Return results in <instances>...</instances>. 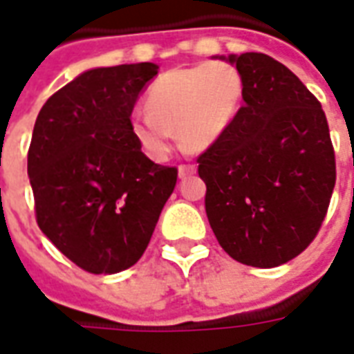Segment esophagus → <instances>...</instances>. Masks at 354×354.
<instances>
[{"label":"esophagus","mask_w":354,"mask_h":354,"mask_svg":"<svg viewBox=\"0 0 354 354\" xmlns=\"http://www.w3.org/2000/svg\"><path fill=\"white\" fill-rule=\"evenodd\" d=\"M195 165H180L178 167V176L180 178H187L192 176V174H195Z\"/></svg>","instance_id":"1"}]
</instances>
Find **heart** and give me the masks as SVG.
Returning a JSON list of instances; mask_svg holds the SVG:
<instances>
[{
    "instance_id": "obj_1",
    "label": "heart",
    "mask_w": 354,
    "mask_h": 354,
    "mask_svg": "<svg viewBox=\"0 0 354 354\" xmlns=\"http://www.w3.org/2000/svg\"><path fill=\"white\" fill-rule=\"evenodd\" d=\"M243 91V75L227 62L170 70L149 85L147 113L134 115L132 131L153 157L169 153L174 131L182 147L203 151L227 131Z\"/></svg>"
}]
</instances>
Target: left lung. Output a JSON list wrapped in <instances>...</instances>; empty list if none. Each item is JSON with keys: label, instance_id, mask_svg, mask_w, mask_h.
Segmentation results:
<instances>
[{"label": "left lung", "instance_id": "1", "mask_svg": "<svg viewBox=\"0 0 354 354\" xmlns=\"http://www.w3.org/2000/svg\"><path fill=\"white\" fill-rule=\"evenodd\" d=\"M245 104L197 157L205 208L233 260L277 267L317 237L335 185V155L317 96L263 53L231 55Z\"/></svg>", "mask_w": 354, "mask_h": 354}]
</instances>
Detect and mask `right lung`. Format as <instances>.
<instances>
[{"mask_svg":"<svg viewBox=\"0 0 354 354\" xmlns=\"http://www.w3.org/2000/svg\"><path fill=\"white\" fill-rule=\"evenodd\" d=\"M157 64L81 73L35 119L28 176L35 220L66 258L94 274L129 269L146 252L176 167L142 153L132 109Z\"/></svg>","mask_w":354,"mask_h":354,"instance_id":"add662e5","label":"right lung"}]
</instances>
